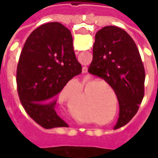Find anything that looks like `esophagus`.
Returning <instances> with one entry per match:
<instances>
[{
	"label": "esophagus",
	"instance_id": "1",
	"mask_svg": "<svg viewBox=\"0 0 158 158\" xmlns=\"http://www.w3.org/2000/svg\"><path fill=\"white\" fill-rule=\"evenodd\" d=\"M88 72V68L87 67H83L82 68V73H87Z\"/></svg>",
	"mask_w": 158,
	"mask_h": 158
}]
</instances>
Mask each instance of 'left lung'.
<instances>
[{
    "instance_id": "8db88e82",
    "label": "left lung",
    "mask_w": 158,
    "mask_h": 158,
    "mask_svg": "<svg viewBox=\"0 0 158 158\" xmlns=\"http://www.w3.org/2000/svg\"><path fill=\"white\" fill-rule=\"evenodd\" d=\"M88 71L108 82L118 98L119 114L114 129L129 122L144 96L145 70L135 41L120 28H102L95 36Z\"/></svg>"
}]
</instances>
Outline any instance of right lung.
<instances>
[{
  "mask_svg": "<svg viewBox=\"0 0 158 158\" xmlns=\"http://www.w3.org/2000/svg\"><path fill=\"white\" fill-rule=\"evenodd\" d=\"M81 72L68 28L52 22L35 29L25 41L16 71L19 98L30 117L46 129L68 126L55 111L58 94Z\"/></svg>",
  "mask_w": 158,
  "mask_h": 158,
  "instance_id": "obj_1",
  "label": "right lung"
}]
</instances>
